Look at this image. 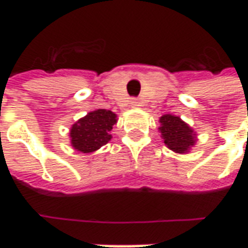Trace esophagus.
<instances>
[{
    "instance_id": "esophagus-1",
    "label": "esophagus",
    "mask_w": 248,
    "mask_h": 248,
    "mask_svg": "<svg viewBox=\"0 0 248 248\" xmlns=\"http://www.w3.org/2000/svg\"><path fill=\"white\" fill-rule=\"evenodd\" d=\"M131 106H134V108H138V106H140V99H137V98H134V99L131 101Z\"/></svg>"
}]
</instances>
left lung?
<instances>
[{"mask_svg":"<svg viewBox=\"0 0 248 248\" xmlns=\"http://www.w3.org/2000/svg\"><path fill=\"white\" fill-rule=\"evenodd\" d=\"M159 122L161 134L170 150L182 154L195 143V134L179 117L166 114L162 115Z\"/></svg>","mask_w":248,"mask_h":248,"instance_id":"1","label":"left lung"}]
</instances>
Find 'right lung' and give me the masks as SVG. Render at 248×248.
Returning <instances> with one entry per match:
<instances>
[{"label": "right lung", "instance_id": "obj_1", "mask_svg": "<svg viewBox=\"0 0 248 248\" xmlns=\"http://www.w3.org/2000/svg\"><path fill=\"white\" fill-rule=\"evenodd\" d=\"M115 122L117 115L110 110L98 108L90 111L86 117L73 124L70 130L71 146L81 153L98 150L111 140L110 131Z\"/></svg>", "mask_w": 248, "mask_h": 248}]
</instances>
